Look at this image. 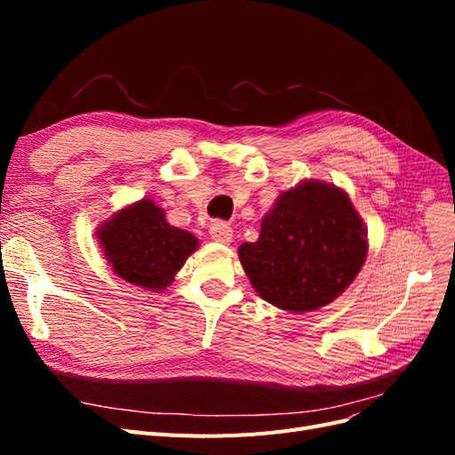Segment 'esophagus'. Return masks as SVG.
Instances as JSON below:
<instances>
[{
  "label": "esophagus",
  "instance_id": "1",
  "mask_svg": "<svg viewBox=\"0 0 455 455\" xmlns=\"http://www.w3.org/2000/svg\"><path fill=\"white\" fill-rule=\"evenodd\" d=\"M211 235H212V239L218 241V243H231V239H233V229H231V226L226 224V222H214V224L211 226Z\"/></svg>",
  "mask_w": 455,
  "mask_h": 455
}]
</instances>
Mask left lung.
Masks as SVG:
<instances>
[{
    "label": "left lung",
    "mask_w": 455,
    "mask_h": 455,
    "mask_svg": "<svg viewBox=\"0 0 455 455\" xmlns=\"http://www.w3.org/2000/svg\"><path fill=\"white\" fill-rule=\"evenodd\" d=\"M366 228L346 191L307 180L284 191L261 220L256 243L239 246L254 291L292 313L336 299L359 275Z\"/></svg>",
    "instance_id": "1"
}]
</instances>
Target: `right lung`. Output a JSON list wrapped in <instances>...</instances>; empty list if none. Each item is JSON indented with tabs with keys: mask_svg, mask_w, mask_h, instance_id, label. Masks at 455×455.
Segmentation results:
<instances>
[{
	"mask_svg": "<svg viewBox=\"0 0 455 455\" xmlns=\"http://www.w3.org/2000/svg\"><path fill=\"white\" fill-rule=\"evenodd\" d=\"M104 254L121 279L148 291H164L199 241L171 226L151 199H142L99 228Z\"/></svg>",
	"mask_w": 455,
	"mask_h": 455,
	"instance_id": "right-lung-1",
	"label": "right lung"
}]
</instances>
